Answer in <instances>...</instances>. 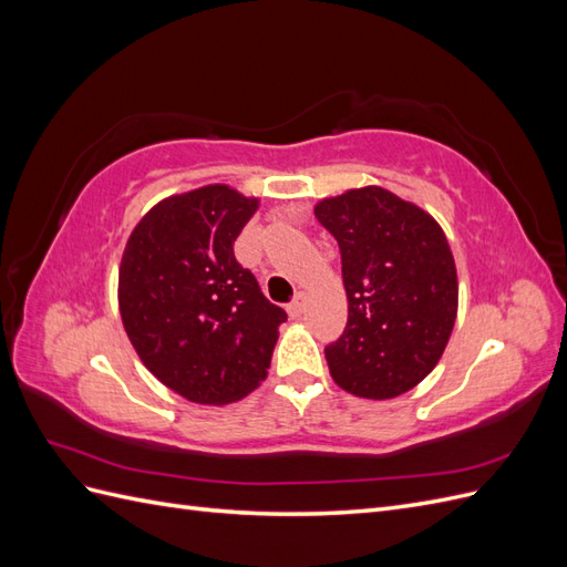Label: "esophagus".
Wrapping results in <instances>:
<instances>
[{"label": "esophagus", "mask_w": 567, "mask_h": 567, "mask_svg": "<svg viewBox=\"0 0 567 567\" xmlns=\"http://www.w3.org/2000/svg\"><path fill=\"white\" fill-rule=\"evenodd\" d=\"M302 312H305V293H298L293 298V302L288 305V315H290V319H300Z\"/></svg>", "instance_id": "34e87169"}]
</instances>
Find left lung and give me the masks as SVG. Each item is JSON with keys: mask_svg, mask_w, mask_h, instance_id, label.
<instances>
[{"mask_svg": "<svg viewBox=\"0 0 567 567\" xmlns=\"http://www.w3.org/2000/svg\"><path fill=\"white\" fill-rule=\"evenodd\" d=\"M315 215L340 246L348 326L326 348L333 381L357 398L416 388L447 348L456 265L437 221L383 186L323 198Z\"/></svg>", "mask_w": 567, "mask_h": 567, "instance_id": "left-lung-1", "label": "left lung"}]
</instances>
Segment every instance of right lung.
Here are the masks:
<instances>
[{"label": "right lung", "mask_w": 567, "mask_h": 567, "mask_svg": "<svg viewBox=\"0 0 567 567\" xmlns=\"http://www.w3.org/2000/svg\"><path fill=\"white\" fill-rule=\"evenodd\" d=\"M257 205L208 184L153 205L127 238L117 277L127 338L144 367L188 402L244 400L267 375L286 312L234 257Z\"/></svg>", "instance_id": "obj_1"}]
</instances>
